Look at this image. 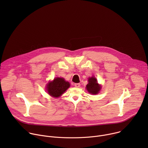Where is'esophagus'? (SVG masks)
<instances>
[{
    "mask_svg": "<svg viewBox=\"0 0 148 148\" xmlns=\"http://www.w3.org/2000/svg\"><path fill=\"white\" fill-rule=\"evenodd\" d=\"M74 86L76 88H79L80 87V84L79 83H75V84H74Z\"/></svg>",
    "mask_w": 148,
    "mask_h": 148,
    "instance_id": "1",
    "label": "esophagus"
}]
</instances>
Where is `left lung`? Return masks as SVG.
Segmentation results:
<instances>
[{
  "label": "left lung",
  "instance_id": "obj_1",
  "mask_svg": "<svg viewBox=\"0 0 148 148\" xmlns=\"http://www.w3.org/2000/svg\"><path fill=\"white\" fill-rule=\"evenodd\" d=\"M88 83L86 86V89L88 92L93 95L98 94L101 89V86L98 83L97 78L94 76H92L88 78Z\"/></svg>",
  "mask_w": 148,
  "mask_h": 148
}]
</instances>
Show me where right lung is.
I'll return each mask as SVG.
<instances>
[{
	"instance_id": "obj_1",
	"label": "right lung",
	"mask_w": 148,
	"mask_h": 148,
	"mask_svg": "<svg viewBox=\"0 0 148 148\" xmlns=\"http://www.w3.org/2000/svg\"><path fill=\"white\" fill-rule=\"evenodd\" d=\"M70 87L69 82L66 81L64 78L56 77L52 81L47 83L46 90L50 96L58 98Z\"/></svg>"
}]
</instances>
